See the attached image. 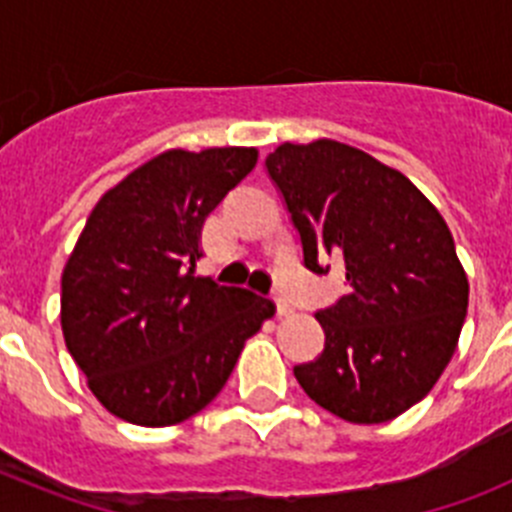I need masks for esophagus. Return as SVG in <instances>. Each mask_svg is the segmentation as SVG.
Returning a JSON list of instances; mask_svg holds the SVG:
<instances>
[{"label":"esophagus","mask_w":512,"mask_h":512,"mask_svg":"<svg viewBox=\"0 0 512 512\" xmlns=\"http://www.w3.org/2000/svg\"><path fill=\"white\" fill-rule=\"evenodd\" d=\"M274 307H277L279 318H282V315H287V312H289V302L284 300L282 295H274Z\"/></svg>","instance_id":"1"}]
</instances>
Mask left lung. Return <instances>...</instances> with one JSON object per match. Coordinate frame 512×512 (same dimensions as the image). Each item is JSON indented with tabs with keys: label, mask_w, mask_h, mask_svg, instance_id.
I'll use <instances>...</instances> for the list:
<instances>
[{
	"label": "left lung",
	"mask_w": 512,
	"mask_h": 512,
	"mask_svg": "<svg viewBox=\"0 0 512 512\" xmlns=\"http://www.w3.org/2000/svg\"><path fill=\"white\" fill-rule=\"evenodd\" d=\"M266 174L300 233L302 264L341 261L346 295L315 312L323 351L295 366L310 400L348 423H384L433 390L467 318L451 230L408 176L338 140L284 143Z\"/></svg>",
	"instance_id": "left-lung-1"
}]
</instances>
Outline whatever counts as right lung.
Returning a JSON list of instances; mask_svg holds the SVG:
<instances>
[{"label": "right lung", "instance_id": "1", "mask_svg": "<svg viewBox=\"0 0 512 512\" xmlns=\"http://www.w3.org/2000/svg\"><path fill=\"white\" fill-rule=\"evenodd\" d=\"M256 148H176L104 194L61 277L66 348L117 418L161 428L217 397L274 305L194 277L200 230Z\"/></svg>", "mask_w": 512, "mask_h": 512}]
</instances>
